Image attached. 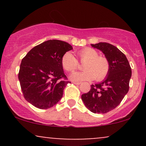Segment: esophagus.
<instances>
[{
    "label": "esophagus",
    "mask_w": 146,
    "mask_h": 146,
    "mask_svg": "<svg viewBox=\"0 0 146 146\" xmlns=\"http://www.w3.org/2000/svg\"><path fill=\"white\" fill-rule=\"evenodd\" d=\"M72 83H73L75 85H80V84H81L80 82H72Z\"/></svg>",
    "instance_id": "34e87169"
}]
</instances>
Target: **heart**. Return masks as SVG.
<instances>
[{
  "label": "heart",
  "mask_w": 146,
  "mask_h": 146,
  "mask_svg": "<svg viewBox=\"0 0 146 146\" xmlns=\"http://www.w3.org/2000/svg\"><path fill=\"white\" fill-rule=\"evenodd\" d=\"M79 61L84 63V71L73 73L71 79L74 81H90L95 79L98 82L104 80L110 71V62L108 58L99 56V53L93 48L86 47L78 53ZM62 66L67 72H73L78 69V60L69 52H66L62 57Z\"/></svg>",
  "instance_id": "obj_1"
}]
</instances>
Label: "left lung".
Instances as JSON below:
<instances>
[{"label": "left lung", "mask_w": 146, "mask_h": 146, "mask_svg": "<svg viewBox=\"0 0 146 146\" xmlns=\"http://www.w3.org/2000/svg\"><path fill=\"white\" fill-rule=\"evenodd\" d=\"M91 46L104 53L109 60L110 71L102 82L90 86L82 100L92 113L104 114L118 106L128 92L132 70L125 55L114 45L100 42Z\"/></svg>", "instance_id": "obj_1"}]
</instances>
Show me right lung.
<instances>
[{
    "label": "right lung",
    "mask_w": 146,
    "mask_h": 146,
    "mask_svg": "<svg viewBox=\"0 0 146 146\" xmlns=\"http://www.w3.org/2000/svg\"><path fill=\"white\" fill-rule=\"evenodd\" d=\"M73 49L66 42L50 40L34 46L22 60L18 79L24 98L40 109L56 105L68 83L62 57Z\"/></svg>",
    "instance_id": "1"
}]
</instances>
